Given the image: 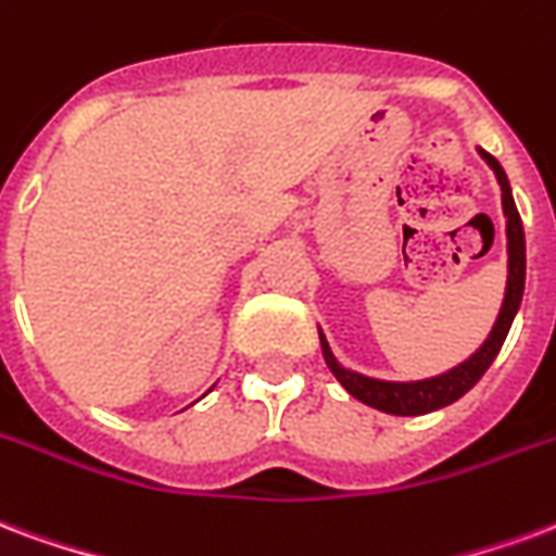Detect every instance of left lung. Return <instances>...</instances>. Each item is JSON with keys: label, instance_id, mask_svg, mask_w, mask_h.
<instances>
[{"label": "left lung", "instance_id": "1", "mask_svg": "<svg viewBox=\"0 0 556 556\" xmlns=\"http://www.w3.org/2000/svg\"><path fill=\"white\" fill-rule=\"evenodd\" d=\"M480 155L486 159L489 167L495 170L497 182H501V200H504V215H507V253H509V274H507V294H504V306L497 312V320L489 339L483 341V348L466 359L463 365H456L447 374H439V377H430V380L418 382H382L371 380V377H362V374H353L348 368H341L336 356L327 348V341L320 336V348H324V359L330 365V371L336 374V380L348 389V392L362 401V404L374 406V409H382V413L392 415H425L433 413V409H442V406L454 404L463 394L475 386L486 368L495 362L501 344L507 339L509 327H513V318L519 312L521 294H525V229H521L519 208L513 203V194H509L507 176H504V167L489 155V152L480 150Z\"/></svg>", "mask_w": 556, "mask_h": 556}]
</instances>
